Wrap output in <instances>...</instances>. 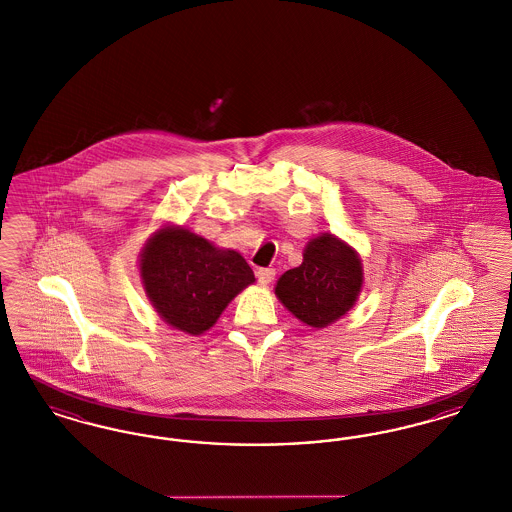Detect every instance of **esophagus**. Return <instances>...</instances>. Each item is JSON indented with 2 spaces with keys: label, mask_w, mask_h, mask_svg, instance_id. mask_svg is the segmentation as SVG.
Instances as JSON below:
<instances>
[{
  "label": "esophagus",
  "mask_w": 512,
  "mask_h": 512,
  "mask_svg": "<svg viewBox=\"0 0 512 512\" xmlns=\"http://www.w3.org/2000/svg\"><path fill=\"white\" fill-rule=\"evenodd\" d=\"M274 268H259L257 270V280L261 286H268L272 280H274Z\"/></svg>",
  "instance_id": "34e87169"
}]
</instances>
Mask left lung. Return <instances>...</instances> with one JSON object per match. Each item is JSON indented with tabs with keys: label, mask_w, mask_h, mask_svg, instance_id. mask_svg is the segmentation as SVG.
Masks as SVG:
<instances>
[{
	"label": "left lung",
	"mask_w": 512,
	"mask_h": 512,
	"mask_svg": "<svg viewBox=\"0 0 512 512\" xmlns=\"http://www.w3.org/2000/svg\"><path fill=\"white\" fill-rule=\"evenodd\" d=\"M363 284V261L355 247L322 232L305 245L303 263L278 278L274 293L293 317L320 330L353 309Z\"/></svg>",
	"instance_id": "1"
}]
</instances>
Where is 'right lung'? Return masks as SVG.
<instances>
[{
  "mask_svg": "<svg viewBox=\"0 0 512 512\" xmlns=\"http://www.w3.org/2000/svg\"><path fill=\"white\" fill-rule=\"evenodd\" d=\"M138 267L153 309L188 336L213 328L228 303L255 282L238 251L217 247L178 224H165L151 234Z\"/></svg>",
  "mask_w": 512,
  "mask_h": 512,
  "instance_id": "1",
  "label": "right lung"
}]
</instances>
